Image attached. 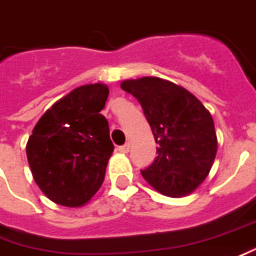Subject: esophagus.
<instances>
[{
	"label": "esophagus",
	"mask_w": 256,
	"mask_h": 256,
	"mask_svg": "<svg viewBox=\"0 0 256 256\" xmlns=\"http://www.w3.org/2000/svg\"><path fill=\"white\" fill-rule=\"evenodd\" d=\"M119 152H122V154H128V151H130V144L128 142H126V144H123V146H120L119 148Z\"/></svg>",
	"instance_id": "34e87169"
}]
</instances>
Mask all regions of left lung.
I'll list each match as a JSON object with an SVG mask.
<instances>
[{
  "label": "left lung",
  "mask_w": 256,
  "mask_h": 256,
  "mask_svg": "<svg viewBox=\"0 0 256 256\" xmlns=\"http://www.w3.org/2000/svg\"><path fill=\"white\" fill-rule=\"evenodd\" d=\"M122 90L140 102L156 141V154L141 174L169 196L190 194L208 176L218 138L214 119L190 91L159 78L124 80Z\"/></svg>",
  "instance_id": "left-lung-1"
}]
</instances>
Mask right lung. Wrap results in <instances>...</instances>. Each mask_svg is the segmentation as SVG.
<instances>
[{
	"label": "right lung",
	"instance_id": "add662e5",
	"mask_svg": "<svg viewBox=\"0 0 256 256\" xmlns=\"http://www.w3.org/2000/svg\"><path fill=\"white\" fill-rule=\"evenodd\" d=\"M105 84L78 87L41 116L26 154L33 178L46 196L64 206L88 202L105 178L114 144L104 110Z\"/></svg>",
	"mask_w": 256,
	"mask_h": 256
}]
</instances>
